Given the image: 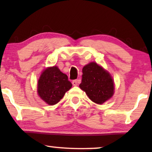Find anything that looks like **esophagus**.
<instances>
[{
    "mask_svg": "<svg viewBox=\"0 0 152 152\" xmlns=\"http://www.w3.org/2000/svg\"><path fill=\"white\" fill-rule=\"evenodd\" d=\"M80 80H75L72 81V85H73V86H77V85L80 84Z\"/></svg>",
    "mask_w": 152,
    "mask_h": 152,
    "instance_id": "esophagus-1",
    "label": "esophagus"
}]
</instances>
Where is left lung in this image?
Segmentation results:
<instances>
[{"label": "left lung", "instance_id": "1", "mask_svg": "<svg viewBox=\"0 0 152 152\" xmlns=\"http://www.w3.org/2000/svg\"><path fill=\"white\" fill-rule=\"evenodd\" d=\"M80 88L93 102L102 104L113 96L114 84L107 70L95 62H91L82 69Z\"/></svg>", "mask_w": 152, "mask_h": 152}]
</instances>
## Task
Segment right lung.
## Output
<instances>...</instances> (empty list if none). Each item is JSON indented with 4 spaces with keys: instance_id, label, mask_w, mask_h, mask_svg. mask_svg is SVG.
I'll use <instances>...</instances> for the list:
<instances>
[{
    "instance_id": "1",
    "label": "right lung",
    "mask_w": 152,
    "mask_h": 152,
    "mask_svg": "<svg viewBox=\"0 0 152 152\" xmlns=\"http://www.w3.org/2000/svg\"><path fill=\"white\" fill-rule=\"evenodd\" d=\"M71 87L68 76L55 66L47 68L41 73L38 80L37 93L45 103L54 105L63 98Z\"/></svg>"
}]
</instances>
